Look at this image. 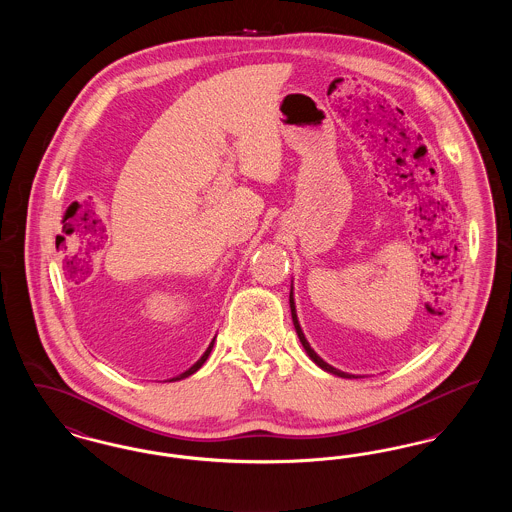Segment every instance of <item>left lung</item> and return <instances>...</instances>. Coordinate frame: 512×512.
I'll return each mask as SVG.
<instances>
[{"mask_svg":"<svg viewBox=\"0 0 512 512\" xmlns=\"http://www.w3.org/2000/svg\"><path fill=\"white\" fill-rule=\"evenodd\" d=\"M290 307H292V318H293V326H295V332H297V336H299V341L303 343V347H305V351H307V355L317 363L320 368H324L326 372H330V374H336V376H341V378H351V374H345V372H341L338 368H334V366L328 365V363H324L320 357H318L317 353L311 349V345H309V341L305 340V336H303V332H301V326H299V322H297V315H295V305H293V297L292 293H290ZM355 378V376H353Z\"/></svg>","mask_w":512,"mask_h":512,"instance_id":"left-lung-1","label":"left lung"}]
</instances>
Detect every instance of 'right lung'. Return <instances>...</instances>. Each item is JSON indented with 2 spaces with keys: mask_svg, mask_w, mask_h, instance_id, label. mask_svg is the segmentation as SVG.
Returning <instances> with one entry per match:
<instances>
[{
  "mask_svg": "<svg viewBox=\"0 0 512 512\" xmlns=\"http://www.w3.org/2000/svg\"><path fill=\"white\" fill-rule=\"evenodd\" d=\"M213 343H215V340L211 341V345H209V347H207V351H205V353H203V357H201V359H199V361H197V363H195V365L192 366V368H190V370H186V372H184V374H180V376H176V378H172V380H182V378H188V376H190V374H194L195 370H199V368H201V366H203V363H205V361H207V357H209V353H211V349H213Z\"/></svg>",
  "mask_w": 512,
  "mask_h": 512,
  "instance_id": "add662e5",
  "label": "right lung"
}]
</instances>
